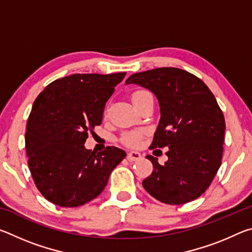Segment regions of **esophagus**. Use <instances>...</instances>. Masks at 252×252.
<instances>
[{
	"label": "esophagus",
	"instance_id": "34e87169",
	"mask_svg": "<svg viewBox=\"0 0 252 252\" xmlns=\"http://www.w3.org/2000/svg\"><path fill=\"white\" fill-rule=\"evenodd\" d=\"M127 160L129 161H138L140 159H142V155L140 152H136V151H130L129 153H127Z\"/></svg>",
	"mask_w": 252,
	"mask_h": 252
}]
</instances>
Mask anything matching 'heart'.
Instances as JSON below:
<instances>
[{
    "instance_id": "obj_1",
    "label": "heart",
    "mask_w": 252,
    "mask_h": 252,
    "mask_svg": "<svg viewBox=\"0 0 252 252\" xmlns=\"http://www.w3.org/2000/svg\"><path fill=\"white\" fill-rule=\"evenodd\" d=\"M147 91H135L133 94H132V102H134L136 100H139L140 97L143 96L144 94H147ZM141 138H142V132L140 131H133L130 132L125 135V142L130 147H138L140 142H141Z\"/></svg>"
}]
</instances>
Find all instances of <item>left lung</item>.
<instances>
[{
  "instance_id": "obj_1",
  "label": "left lung",
  "mask_w": 252,
  "mask_h": 252,
  "mask_svg": "<svg viewBox=\"0 0 252 252\" xmlns=\"http://www.w3.org/2000/svg\"><path fill=\"white\" fill-rule=\"evenodd\" d=\"M150 90L160 105V121L150 149L168 147L163 165L147 156L153 171L142 185L167 204H183L206 191L221 165L225 122L215 95L197 76L177 67L132 74L126 84Z\"/></svg>"
}]
</instances>
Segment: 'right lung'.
<instances>
[{
	"instance_id": "obj_1",
	"label": "right lung",
	"mask_w": 252,
	"mask_h": 252,
	"mask_svg": "<svg viewBox=\"0 0 252 252\" xmlns=\"http://www.w3.org/2000/svg\"><path fill=\"white\" fill-rule=\"evenodd\" d=\"M72 74L50 83L34 101L25 132V150L41 194L60 207H79L99 195L126 153L108 147L85 149L100 126L105 102L126 76Z\"/></svg>"
}]
</instances>
